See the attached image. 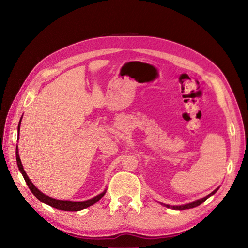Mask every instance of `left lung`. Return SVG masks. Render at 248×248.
Returning <instances> with one entry per match:
<instances>
[{
    "label": "left lung",
    "instance_id": "1",
    "mask_svg": "<svg viewBox=\"0 0 248 248\" xmlns=\"http://www.w3.org/2000/svg\"><path fill=\"white\" fill-rule=\"evenodd\" d=\"M218 188H219V187L215 188L212 193H210V194L207 195V196H205V197L197 199V200H195V202H192L186 203V204H182V205H170V204H163V203H161V204L165 205L166 208H171V209H173V210H186V209H192V208H195V207H198L199 204H202V202H204L205 200H207L210 196H212V195H214L215 193H217Z\"/></svg>",
    "mask_w": 248,
    "mask_h": 248
}]
</instances>
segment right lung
<instances>
[{
    "label": "right lung",
    "mask_w": 248,
    "mask_h": 248,
    "mask_svg": "<svg viewBox=\"0 0 248 248\" xmlns=\"http://www.w3.org/2000/svg\"><path fill=\"white\" fill-rule=\"evenodd\" d=\"M21 120H22V117L20 118L19 124H18V139H19V133H20ZM16 157H17V165H18L19 170H20L21 173H22L24 180H25L26 184H28L29 188L31 189V192L33 193L34 196L37 199H39L41 202L48 204V205H50V207H52V208L62 210V211H80V210L86 209L88 207H91V205L96 203L98 200L101 199L104 196V194L107 193V189H104V191L101 194L97 195V196H94L93 198L85 200V202H71V200H60V199L52 198L50 196H46V194H44L43 192H40L39 189L34 186L33 182L31 181V179L28 177V175H26V172H25L24 168L22 166V163H21L20 156H19L18 146H17V148H16Z\"/></svg>",
    "instance_id": "right-lung-1"
}]
</instances>
